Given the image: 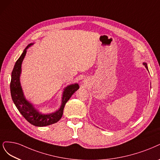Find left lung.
<instances>
[{"mask_svg":"<svg viewBox=\"0 0 160 160\" xmlns=\"http://www.w3.org/2000/svg\"><path fill=\"white\" fill-rule=\"evenodd\" d=\"M143 64H144V65L146 67V68L147 69V70L148 71V66H147V63H143Z\"/></svg>","mask_w":160,"mask_h":160,"instance_id":"1","label":"left lung"}]
</instances>
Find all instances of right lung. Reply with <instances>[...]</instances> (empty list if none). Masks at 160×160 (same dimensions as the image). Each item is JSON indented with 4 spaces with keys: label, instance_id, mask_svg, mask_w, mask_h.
<instances>
[{
    "label": "right lung",
    "instance_id": "1",
    "mask_svg": "<svg viewBox=\"0 0 160 160\" xmlns=\"http://www.w3.org/2000/svg\"><path fill=\"white\" fill-rule=\"evenodd\" d=\"M33 44L34 43H32L28 45L14 65L11 75L10 93L15 106L28 122L34 126L42 127L56 123L61 119L66 102L69 101L73 93L79 89V86L78 83H74L65 88L63 91L61 106L56 112L49 114H43L38 111L34 105L26 98L20 81L22 63L26 54L27 49Z\"/></svg>",
    "mask_w": 160,
    "mask_h": 160
}]
</instances>
